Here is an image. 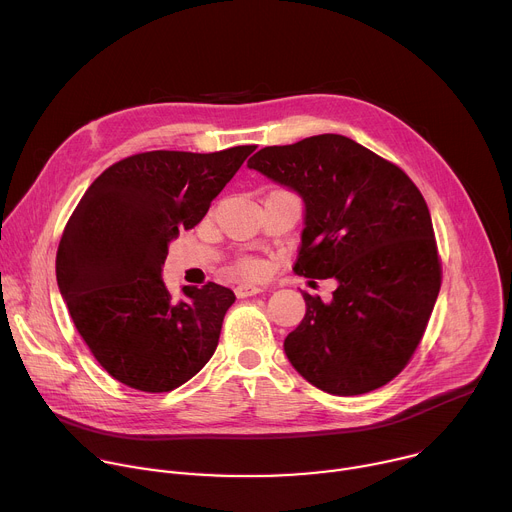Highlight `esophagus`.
I'll return each mask as SVG.
<instances>
[{"label":"esophagus","mask_w":512,"mask_h":512,"mask_svg":"<svg viewBox=\"0 0 512 512\" xmlns=\"http://www.w3.org/2000/svg\"><path fill=\"white\" fill-rule=\"evenodd\" d=\"M261 291H263V287H261V285L241 283V285H237L235 294H237V298H249V296H257V294H261Z\"/></svg>","instance_id":"esophagus-1"}]
</instances>
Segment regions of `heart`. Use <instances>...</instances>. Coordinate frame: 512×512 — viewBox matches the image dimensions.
Masks as SVG:
<instances>
[{
  "label": "heart",
  "mask_w": 512,
  "mask_h": 512,
  "mask_svg": "<svg viewBox=\"0 0 512 512\" xmlns=\"http://www.w3.org/2000/svg\"><path fill=\"white\" fill-rule=\"evenodd\" d=\"M241 271H243L245 275H259V273L263 271V267H261L259 261H243V263H241Z\"/></svg>",
  "instance_id": "1"
}]
</instances>
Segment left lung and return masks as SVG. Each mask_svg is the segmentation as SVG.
<instances>
[{
  "label": "left lung",
  "instance_id": "left-lung-1",
  "mask_svg": "<svg viewBox=\"0 0 512 512\" xmlns=\"http://www.w3.org/2000/svg\"><path fill=\"white\" fill-rule=\"evenodd\" d=\"M247 168L304 202L294 271L338 283L330 302L302 294L306 316L283 340L291 367L330 395L387 385L417 348L442 285L421 192L338 133L263 148Z\"/></svg>",
  "mask_w": 512,
  "mask_h": 512
}]
</instances>
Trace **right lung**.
<instances>
[{
	"label": "right lung",
	"mask_w": 512,
	"mask_h": 512,
	"mask_svg": "<svg viewBox=\"0 0 512 512\" xmlns=\"http://www.w3.org/2000/svg\"><path fill=\"white\" fill-rule=\"evenodd\" d=\"M253 150L125 158L72 212L56 253L58 289L93 356L119 383L166 393L214 354L235 294L210 281L184 285L174 298L162 267L170 243L202 221Z\"/></svg>",
	"instance_id": "obj_1"
}]
</instances>
